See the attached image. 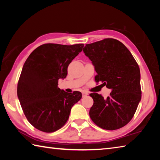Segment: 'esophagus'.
<instances>
[{"label":"esophagus","mask_w":160,"mask_h":160,"mask_svg":"<svg viewBox=\"0 0 160 160\" xmlns=\"http://www.w3.org/2000/svg\"><path fill=\"white\" fill-rule=\"evenodd\" d=\"M82 97H86L87 95H88V93L86 92H82Z\"/></svg>","instance_id":"1"}]
</instances>
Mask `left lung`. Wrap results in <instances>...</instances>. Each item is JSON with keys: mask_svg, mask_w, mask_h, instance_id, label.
Wrapping results in <instances>:
<instances>
[{"mask_svg": "<svg viewBox=\"0 0 160 160\" xmlns=\"http://www.w3.org/2000/svg\"><path fill=\"white\" fill-rule=\"evenodd\" d=\"M83 51L94 66L96 82L112 90L107 99L90 94L94 100L91 119L105 130L122 128L133 117L141 99L138 65L126 46L114 39L86 44Z\"/></svg>", "mask_w": 160, "mask_h": 160, "instance_id": "obj_1", "label": "left lung"}]
</instances>
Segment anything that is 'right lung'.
I'll return each instance as SVG.
<instances>
[{
  "label": "right lung",
  "instance_id": "obj_1",
  "mask_svg": "<svg viewBox=\"0 0 160 160\" xmlns=\"http://www.w3.org/2000/svg\"><path fill=\"white\" fill-rule=\"evenodd\" d=\"M83 44H45L31 53L22 67L18 97L27 119L46 132L56 131L69 118L71 108L82 98L80 92L68 93L58 87L68 66L81 52Z\"/></svg>",
  "mask_w": 160,
  "mask_h": 160
}]
</instances>
